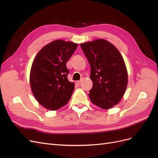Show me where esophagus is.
<instances>
[{"label": "esophagus", "instance_id": "1", "mask_svg": "<svg viewBox=\"0 0 158 158\" xmlns=\"http://www.w3.org/2000/svg\"><path fill=\"white\" fill-rule=\"evenodd\" d=\"M81 83V81H77V85H80Z\"/></svg>", "mask_w": 158, "mask_h": 158}]
</instances>
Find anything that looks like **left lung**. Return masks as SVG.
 Instances as JSON below:
<instances>
[{
	"mask_svg": "<svg viewBox=\"0 0 158 158\" xmlns=\"http://www.w3.org/2000/svg\"><path fill=\"white\" fill-rule=\"evenodd\" d=\"M91 67L93 87L89 97L94 105L109 109L120 101L128 84L123 57L117 48L105 40L81 44Z\"/></svg>",
	"mask_w": 158,
	"mask_h": 158,
	"instance_id": "obj_1",
	"label": "left lung"
}]
</instances>
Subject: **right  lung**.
Masks as SVG:
<instances>
[{
    "instance_id": "1",
    "label": "right lung",
    "mask_w": 158,
    "mask_h": 158,
    "mask_svg": "<svg viewBox=\"0 0 158 158\" xmlns=\"http://www.w3.org/2000/svg\"><path fill=\"white\" fill-rule=\"evenodd\" d=\"M78 44L57 40L41 49L31 67V91L40 105L56 110L69 102L75 84L67 79L66 64Z\"/></svg>"
}]
</instances>
